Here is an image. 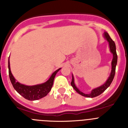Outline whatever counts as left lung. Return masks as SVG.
<instances>
[{"label": "left lung", "instance_id": "left-lung-1", "mask_svg": "<svg viewBox=\"0 0 128 128\" xmlns=\"http://www.w3.org/2000/svg\"><path fill=\"white\" fill-rule=\"evenodd\" d=\"M104 36L106 38V40L109 43V47L110 49V52L113 54V60L112 61V71H111L110 75L109 78L107 80V81L105 82V83H104L102 85L100 86L94 88V90H92L91 93L88 94H85L82 93V92L80 91L79 89L76 86L75 83H74V79L73 75H72V82H71V85L74 88V90L78 92V94H80L81 96H84V97H86V98H95V97H97V96H99L100 94L104 92L106 89L108 88V87L110 86V85L111 84L113 80H114V76H115V68H116V65H117V52H116V46H115V44L114 41L112 40V39L110 38V36H109L108 32H104Z\"/></svg>", "mask_w": 128, "mask_h": 128}]
</instances>
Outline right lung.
Returning a JSON list of instances; mask_svg holds the SVG:
<instances>
[{"mask_svg":"<svg viewBox=\"0 0 128 128\" xmlns=\"http://www.w3.org/2000/svg\"><path fill=\"white\" fill-rule=\"evenodd\" d=\"M8 68L10 81L13 84L14 90L17 92L19 94L24 97L25 99L29 100H38V99H42L47 96L52 87L55 76L57 74V72L61 69L60 68L56 70L54 72H53V74H52L50 78L46 82L36 84V85L27 86L21 84L18 81H16V80L13 77V74L11 72V69H10V58H9L8 61Z\"/></svg>","mask_w":128,"mask_h":128,"instance_id":"right-lung-1","label":"right lung"}]
</instances>
